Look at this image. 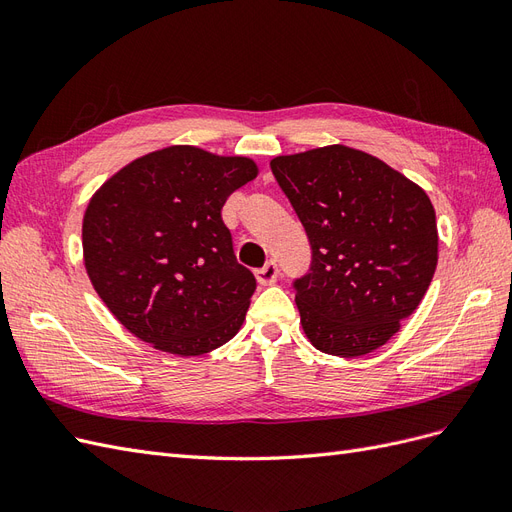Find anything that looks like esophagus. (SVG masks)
Returning <instances> with one entry per match:
<instances>
[{
	"label": "esophagus",
	"instance_id": "34e87169",
	"mask_svg": "<svg viewBox=\"0 0 512 512\" xmlns=\"http://www.w3.org/2000/svg\"><path fill=\"white\" fill-rule=\"evenodd\" d=\"M256 280H258V284H262V286L275 284V282H277V265H275V262H267L265 267L258 269V271H256Z\"/></svg>",
	"mask_w": 512,
	"mask_h": 512
}]
</instances>
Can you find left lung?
<instances>
[{
  "label": "left lung",
  "mask_w": 512,
  "mask_h": 512,
  "mask_svg": "<svg viewBox=\"0 0 512 512\" xmlns=\"http://www.w3.org/2000/svg\"><path fill=\"white\" fill-rule=\"evenodd\" d=\"M271 170L312 245L309 273L292 284L307 339L333 356L384 346L436 273L429 196L389 164L346 145L277 156Z\"/></svg>",
  "instance_id": "obj_1"
}]
</instances>
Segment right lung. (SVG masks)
<instances>
[{
	"label": "right lung",
	"mask_w": 512,
	"mask_h": 512,
	"mask_svg": "<svg viewBox=\"0 0 512 512\" xmlns=\"http://www.w3.org/2000/svg\"><path fill=\"white\" fill-rule=\"evenodd\" d=\"M256 175L250 158L173 145L123 166L91 196L85 269L132 335L177 356L237 335L256 277L232 252L222 207Z\"/></svg>",
	"instance_id": "add662e5"
}]
</instances>
